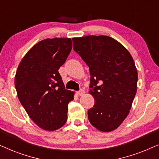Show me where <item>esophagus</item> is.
Masks as SVG:
<instances>
[{"label":"esophagus","instance_id":"obj_1","mask_svg":"<svg viewBox=\"0 0 159 159\" xmlns=\"http://www.w3.org/2000/svg\"><path fill=\"white\" fill-rule=\"evenodd\" d=\"M76 93H77V95H80V96H81V95H83L84 94V90H80V91H77Z\"/></svg>","mask_w":159,"mask_h":159}]
</instances>
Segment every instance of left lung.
<instances>
[{
    "mask_svg": "<svg viewBox=\"0 0 159 159\" xmlns=\"http://www.w3.org/2000/svg\"><path fill=\"white\" fill-rule=\"evenodd\" d=\"M74 50L89 66V93L95 104L88 119L101 132H111L127 118L137 93L138 71L131 54L120 43L106 35L72 38Z\"/></svg>",
    "mask_w": 159,
    "mask_h": 159,
    "instance_id": "left-lung-1",
    "label": "left lung"
}]
</instances>
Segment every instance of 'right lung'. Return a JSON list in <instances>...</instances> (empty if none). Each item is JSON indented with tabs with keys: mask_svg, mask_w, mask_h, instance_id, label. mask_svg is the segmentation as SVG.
<instances>
[{
	"mask_svg": "<svg viewBox=\"0 0 159 159\" xmlns=\"http://www.w3.org/2000/svg\"><path fill=\"white\" fill-rule=\"evenodd\" d=\"M72 48L71 38H47L36 43L19 63L14 84L18 98L41 129L55 131L67 120L75 92L65 89L58 69Z\"/></svg>",
	"mask_w": 159,
	"mask_h": 159,
	"instance_id": "1",
	"label": "right lung"
}]
</instances>
